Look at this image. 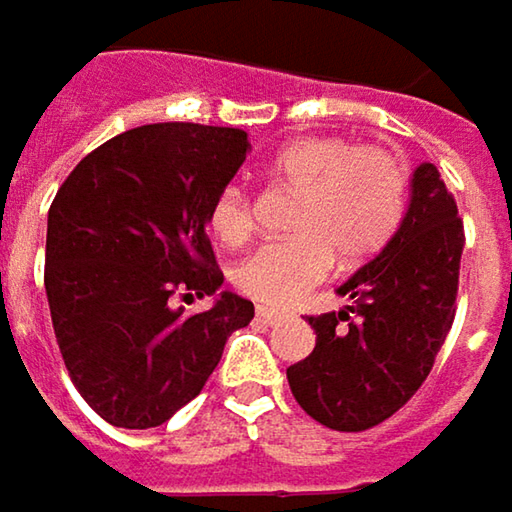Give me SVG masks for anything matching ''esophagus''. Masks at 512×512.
<instances>
[{
  "label": "esophagus",
  "mask_w": 512,
  "mask_h": 512,
  "mask_svg": "<svg viewBox=\"0 0 512 512\" xmlns=\"http://www.w3.org/2000/svg\"><path fill=\"white\" fill-rule=\"evenodd\" d=\"M256 318L274 327V324H280V321H286L288 312H280V309H271V306H259V309H256Z\"/></svg>",
  "instance_id": "1"
}]
</instances>
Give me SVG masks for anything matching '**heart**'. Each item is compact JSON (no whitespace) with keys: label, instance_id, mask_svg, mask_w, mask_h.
<instances>
[{"label":"heart","instance_id":"b5f03b06","mask_svg":"<svg viewBox=\"0 0 512 512\" xmlns=\"http://www.w3.org/2000/svg\"><path fill=\"white\" fill-rule=\"evenodd\" d=\"M274 182L297 191L294 238L250 253L232 274L241 294L288 306L318 286L339 256L359 265L380 253L407 212L410 167L404 156L374 144H351L339 135L288 141L268 164ZM209 229L226 247L253 235V203L241 185H224L209 206Z\"/></svg>","mask_w":512,"mask_h":512}]
</instances>
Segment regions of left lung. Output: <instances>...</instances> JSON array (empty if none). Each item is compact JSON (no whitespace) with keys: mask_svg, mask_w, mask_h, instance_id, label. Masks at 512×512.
<instances>
[{"mask_svg":"<svg viewBox=\"0 0 512 512\" xmlns=\"http://www.w3.org/2000/svg\"><path fill=\"white\" fill-rule=\"evenodd\" d=\"M463 244V218L436 164H418L398 232L339 288L351 306L309 318L315 351L286 371L306 416L359 433L416 395L454 324Z\"/></svg>","mask_w":512,"mask_h":512,"instance_id":"1","label":"left lung"}]
</instances>
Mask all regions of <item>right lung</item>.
Returning a JSON list of instances; mask_svg holds the SVG:
<instances>
[{
  "instance_id": "add662e5",
  "label": "right lung",
  "mask_w": 512,
  "mask_h": 512,
  "mask_svg": "<svg viewBox=\"0 0 512 512\" xmlns=\"http://www.w3.org/2000/svg\"><path fill=\"white\" fill-rule=\"evenodd\" d=\"M247 150L229 126H138L79 161L49 206L55 339L79 395L114 427H159L194 401L253 318L232 291L197 315L176 306L224 283L206 215Z\"/></svg>"
}]
</instances>
